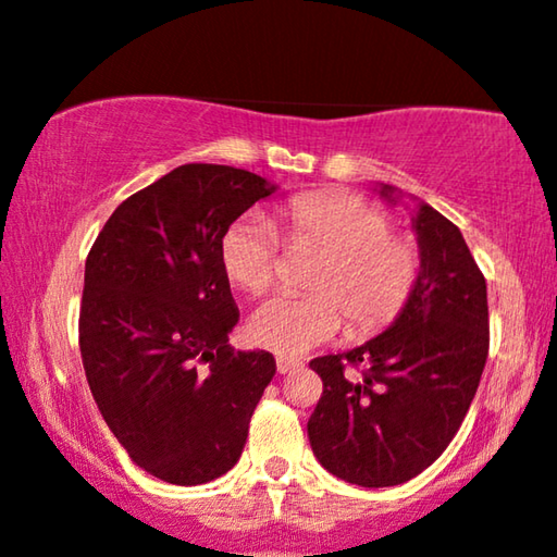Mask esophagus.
Instances as JSON below:
<instances>
[{
	"instance_id": "obj_1",
	"label": "esophagus",
	"mask_w": 557,
	"mask_h": 557,
	"mask_svg": "<svg viewBox=\"0 0 557 557\" xmlns=\"http://www.w3.org/2000/svg\"><path fill=\"white\" fill-rule=\"evenodd\" d=\"M302 367V361L290 359V356H277V372L280 374H293Z\"/></svg>"
}]
</instances>
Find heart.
<instances>
[{
    "instance_id": "obj_1",
    "label": "heart",
    "mask_w": 557,
    "mask_h": 557,
    "mask_svg": "<svg viewBox=\"0 0 557 557\" xmlns=\"http://www.w3.org/2000/svg\"><path fill=\"white\" fill-rule=\"evenodd\" d=\"M293 244H315L325 259L310 280L308 298L277 295L249 318V336L267 351L302 356L344 329L380 331L410 298L420 255L407 236L389 232V219L351 193H306L280 213ZM221 262L234 285L264 293L277 272V234L259 213L226 228Z\"/></svg>"
}]
</instances>
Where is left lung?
Returning a JSON list of instances; mask_svg holds the SVG:
<instances>
[{"instance_id": "8db88e82", "label": "left lung", "mask_w": 557, "mask_h": 557, "mask_svg": "<svg viewBox=\"0 0 557 557\" xmlns=\"http://www.w3.org/2000/svg\"><path fill=\"white\" fill-rule=\"evenodd\" d=\"M387 203L403 190L380 183ZM414 201L420 272L389 329L310 369L323 395L308 420L310 448L333 476L367 488L397 486L438 458L469 412L488 354L486 280L456 224ZM346 363L368 369L354 381Z\"/></svg>"}]
</instances>
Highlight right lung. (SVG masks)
Segmentation results:
<instances>
[{
  "label": "right lung",
  "mask_w": 557,
  "mask_h": 557,
  "mask_svg": "<svg viewBox=\"0 0 557 557\" xmlns=\"http://www.w3.org/2000/svg\"><path fill=\"white\" fill-rule=\"evenodd\" d=\"M277 185L190 162L119 203L86 259L78 344L101 418L154 479L198 486L239 461L277 364L234 351L226 228Z\"/></svg>",
  "instance_id": "add662e5"
}]
</instances>
